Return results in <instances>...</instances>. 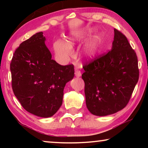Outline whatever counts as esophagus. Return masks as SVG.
<instances>
[{
	"mask_svg": "<svg viewBox=\"0 0 148 148\" xmlns=\"http://www.w3.org/2000/svg\"><path fill=\"white\" fill-rule=\"evenodd\" d=\"M75 77H79L82 76V73H81L80 71H79L78 69H75Z\"/></svg>",
	"mask_w": 148,
	"mask_h": 148,
	"instance_id": "obj_1",
	"label": "esophagus"
}]
</instances>
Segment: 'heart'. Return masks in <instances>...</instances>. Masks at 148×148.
<instances>
[{
	"mask_svg": "<svg viewBox=\"0 0 148 148\" xmlns=\"http://www.w3.org/2000/svg\"><path fill=\"white\" fill-rule=\"evenodd\" d=\"M92 29H87L86 31L78 32L73 34L68 38L67 42L63 40H57L54 42L53 48L55 53L58 57L62 59L67 60L73 55V50L72 47L77 42L81 41L92 33ZM100 38L99 36H95L91 39L83 50V54L85 58L91 59L96 56L100 48Z\"/></svg>",
	"mask_w": 148,
	"mask_h": 148,
	"instance_id": "1",
	"label": "heart"
}]
</instances>
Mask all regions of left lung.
<instances>
[{
  "instance_id": "1",
  "label": "left lung",
  "mask_w": 148,
  "mask_h": 148,
  "mask_svg": "<svg viewBox=\"0 0 148 148\" xmlns=\"http://www.w3.org/2000/svg\"><path fill=\"white\" fill-rule=\"evenodd\" d=\"M114 32L110 51L83 66L86 106L96 116H107L124 108L139 79L135 50L124 34L116 29Z\"/></svg>"
}]
</instances>
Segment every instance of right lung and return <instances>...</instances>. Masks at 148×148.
I'll return each instance as SVG.
<instances>
[{
  "label": "right lung",
  "instance_id": "obj_1",
  "mask_svg": "<svg viewBox=\"0 0 148 148\" xmlns=\"http://www.w3.org/2000/svg\"><path fill=\"white\" fill-rule=\"evenodd\" d=\"M43 32L22 42L15 51L10 69L12 88L27 112L50 117L61 106L66 84L73 78V64L62 66L52 59Z\"/></svg>",
  "mask_w": 148,
  "mask_h": 148
}]
</instances>
